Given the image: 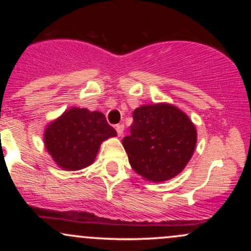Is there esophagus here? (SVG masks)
Wrapping results in <instances>:
<instances>
[{"label": "esophagus", "mask_w": 251, "mask_h": 251, "mask_svg": "<svg viewBox=\"0 0 251 251\" xmlns=\"http://www.w3.org/2000/svg\"><path fill=\"white\" fill-rule=\"evenodd\" d=\"M116 131H117V134L120 137V135H122L123 132H124V125H120V124H119V125H117L116 126Z\"/></svg>", "instance_id": "obj_1"}]
</instances>
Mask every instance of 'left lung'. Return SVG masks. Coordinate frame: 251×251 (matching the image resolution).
<instances>
[{
    "label": "left lung",
    "mask_w": 251,
    "mask_h": 251,
    "mask_svg": "<svg viewBox=\"0 0 251 251\" xmlns=\"http://www.w3.org/2000/svg\"><path fill=\"white\" fill-rule=\"evenodd\" d=\"M123 145L132 169L150 181L174 178L194 154L197 132L184 112L169 103L135 108Z\"/></svg>",
    "instance_id": "1"
}]
</instances>
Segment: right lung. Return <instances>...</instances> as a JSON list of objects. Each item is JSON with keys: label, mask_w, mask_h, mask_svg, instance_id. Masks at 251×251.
Listing matches in <instances>:
<instances>
[{"label": "right lung", "mask_w": 251, "mask_h": 251, "mask_svg": "<svg viewBox=\"0 0 251 251\" xmlns=\"http://www.w3.org/2000/svg\"><path fill=\"white\" fill-rule=\"evenodd\" d=\"M114 135L102 113L71 108L46 128L45 145L60 168L75 171L91 165L101 142Z\"/></svg>", "instance_id": "1"}]
</instances>
